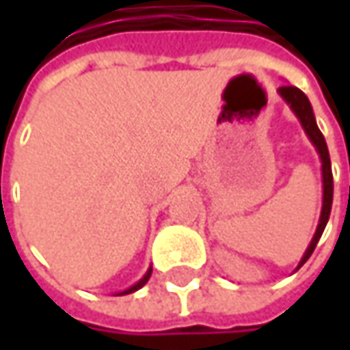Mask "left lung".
I'll use <instances>...</instances> for the list:
<instances>
[{
	"label": "left lung",
	"mask_w": 350,
	"mask_h": 350,
	"mask_svg": "<svg viewBox=\"0 0 350 350\" xmlns=\"http://www.w3.org/2000/svg\"><path fill=\"white\" fill-rule=\"evenodd\" d=\"M278 95L282 97V101L286 103L290 107V111L296 115V118L300 120L306 136L310 138V142L314 144L316 152L319 154V159H321V179H323V202H321V214H319V222H317L316 234L312 237L310 245L306 249L304 257L298 262L296 271L302 267L304 262L308 261L316 249L319 237L323 234L325 226H327V220H329L331 214V204H333V173H331V159H329V150H327V144H325V138L321 134V130L317 128L316 116H314V109H312V103L310 99L304 95L302 91L298 88H292V85H284V88L278 89Z\"/></svg>",
	"instance_id": "left-lung-1"
}]
</instances>
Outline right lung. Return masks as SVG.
Instances as JSON below:
<instances>
[{
    "label": "right lung",
    "instance_id": "obj_1",
    "mask_svg": "<svg viewBox=\"0 0 350 350\" xmlns=\"http://www.w3.org/2000/svg\"><path fill=\"white\" fill-rule=\"evenodd\" d=\"M150 276H152V267H150V269L146 271V275L142 276V278H140V280H138V282H136V284H132L130 288L122 290V292H118L116 296H124V294H132V292H136V290H140L142 286H144V284H146V282L150 280Z\"/></svg>",
    "mask_w": 350,
    "mask_h": 350
}]
</instances>
